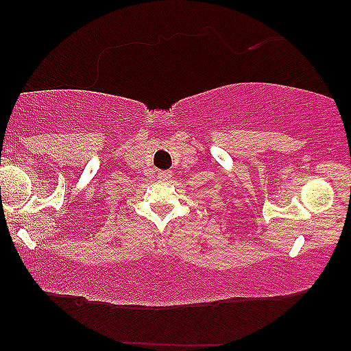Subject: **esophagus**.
I'll list each match as a JSON object with an SVG mask.
<instances>
[{"instance_id":"1","label":"esophagus","mask_w":351,"mask_h":351,"mask_svg":"<svg viewBox=\"0 0 351 351\" xmlns=\"http://www.w3.org/2000/svg\"><path fill=\"white\" fill-rule=\"evenodd\" d=\"M169 177H171V172H158V179L159 180H162V182H165V180H169Z\"/></svg>"}]
</instances>
